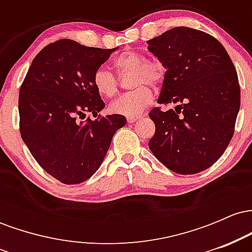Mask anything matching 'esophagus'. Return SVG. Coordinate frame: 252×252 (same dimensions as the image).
Masks as SVG:
<instances>
[{
    "label": "esophagus",
    "mask_w": 252,
    "mask_h": 252,
    "mask_svg": "<svg viewBox=\"0 0 252 252\" xmlns=\"http://www.w3.org/2000/svg\"><path fill=\"white\" fill-rule=\"evenodd\" d=\"M138 118H140V116H129L126 117V121H128V123H134L138 120Z\"/></svg>",
    "instance_id": "1"
}]
</instances>
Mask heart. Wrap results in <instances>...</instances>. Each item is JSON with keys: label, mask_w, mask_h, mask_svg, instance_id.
<instances>
[{"label": "heart", "mask_w": 252, "mask_h": 252, "mask_svg": "<svg viewBox=\"0 0 252 252\" xmlns=\"http://www.w3.org/2000/svg\"><path fill=\"white\" fill-rule=\"evenodd\" d=\"M115 66L121 74L134 72L131 86L137 89L126 92L110 104V111L123 116H137L153 99V92L147 83L156 85L163 78V66L158 62H147L142 53L126 51L115 59ZM94 86L103 97H114L117 92V78L105 67L97 68L94 74Z\"/></svg>", "instance_id": "b5f03b06"}]
</instances>
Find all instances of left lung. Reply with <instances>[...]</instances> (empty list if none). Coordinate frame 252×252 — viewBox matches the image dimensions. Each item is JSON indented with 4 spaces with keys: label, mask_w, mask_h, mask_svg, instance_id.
<instances>
[{
    "label": "left lung",
    "mask_w": 252,
    "mask_h": 252,
    "mask_svg": "<svg viewBox=\"0 0 252 252\" xmlns=\"http://www.w3.org/2000/svg\"><path fill=\"white\" fill-rule=\"evenodd\" d=\"M148 50L166 68L158 104H174L149 117L155 134L149 148L167 168L195 174L212 166L227 148L241 106L232 60L204 32L175 27L148 40Z\"/></svg>",
    "instance_id": "obj_1"
}]
</instances>
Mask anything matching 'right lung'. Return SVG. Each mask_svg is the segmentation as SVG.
I'll return each mask as SVG.
<instances>
[{
  "label": "right lung",
  "mask_w": 252,
  "mask_h": 252,
  "mask_svg": "<svg viewBox=\"0 0 252 252\" xmlns=\"http://www.w3.org/2000/svg\"><path fill=\"white\" fill-rule=\"evenodd\" d=\"M88 47L63 39L34 58L19 96L20 132L36 162L66 185L88 180L105 158L111 140L126 126L123 115L97 116L105 104L94 74L117 50Z\"/></svg>",
  "instance_id": "obj_1"
}]
</instances>
